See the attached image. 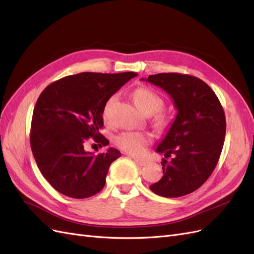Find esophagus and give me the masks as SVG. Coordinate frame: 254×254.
Wrapping results in <instances>:
<instances>
[{"instance_id": "34e87169", "label": "esophagus", "mask_w": 254, "mask_h": 254, "mask_svg": "<svg viewBox=\"0 0 254 254\" xmlns=\"http://www.w3.org/2000/svg\"><path fill=\"white\" fill-rule=\"evenodd\" d=\"M133 160H134V163H135V164H137V165H139V166H145V165L147 164V161H145V160L136 159V158H134Z\"/></svg>"}]
</instances>
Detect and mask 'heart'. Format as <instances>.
<instances>
[{"mask_svg":"<svg viewBox=\"0 0 254 254\" xmlns=\"http://www.w3.org/2000/svg\"><path fill=\"white\" fill-rule=\"evenodd\" d=\"M117 100V96L113 95L106 101L105 105L103 107V118L107 120L109 118L110 110ZM133 100L142 113L145 114H153L155 116L153 118L154 126L159 128H164L167 127L170 119L166 114L160 112V109L163 107L164 102L163 99L148 87H139L133 92ZM115 144L119 147L121 150L126 151L129 154L138 155L144 152L146 146L151 141L150 134L145 132H122L115 136Z\"/></svg>","mask_w":254,"mask_h":254,"instance_id":"b5f03b06","label":"heart"}]
</instances>
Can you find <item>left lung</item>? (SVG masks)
<instances>
[{
    "label": "left lung",
    "mask_w": 254,
    "mask_h": 254,
    "mask_svg": "<svg viewBox=\"0 0 254 254\" xmlns=\"http://www.w3.org/2000/svg\"><path fill=\"white\" fill-rule=\"evenodd\" d=\"M145 80L170 94L178 110L155 149L173 158L163 159V177L149 188L163 197L184 196L197 190L217 166L226 131L224 110L216 93L197 77L161 73Z\"/></svg>",
    "instance_id": "obj_1"
}]
</instances>
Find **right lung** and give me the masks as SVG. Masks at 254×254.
I'll use <instances>...</instances> for the list:
<instances>
[{"mask_svg": "<svg viewBox=\"0 0 254 254\" xmlns=\"http://www.w3.org/2000/svg\"><path fill=\"white\" fill-rule=\"evenodd\" d=\"M133 71L102 74L84 71L50 83L41 93L32 117L30 144L43 176L58 192L73 198L99 193L110 164L121 157L109 148L94 154L84 150L88 138L107 146L100 133L103 107L131 78Z\"/></svg>", "mask_w": 254, "mask_h": 254, "instance_id": "obj_1", "label": "right lung"}]
</instances>
